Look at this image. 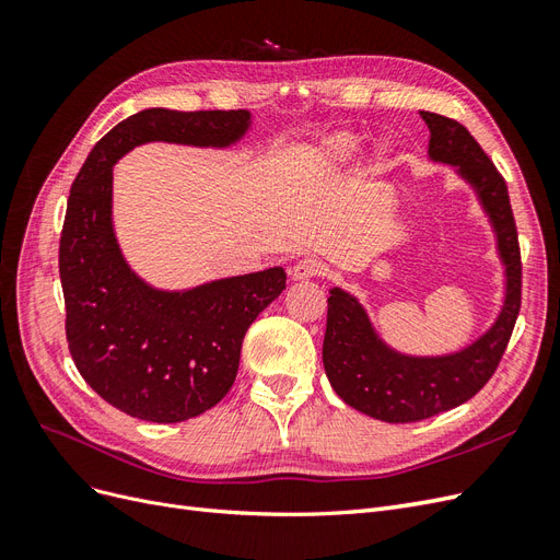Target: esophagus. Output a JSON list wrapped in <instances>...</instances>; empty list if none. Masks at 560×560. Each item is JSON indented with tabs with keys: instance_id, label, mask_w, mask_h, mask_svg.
Here are the masks:
<instances>
[{
	"instance_id": "esophagus-1",
	"label": "esophagus",
	"mask_w": 560,
	"mask_h": 560,
	"mask_svg": "<svg viewBox=\"0 0 560 560\" xmlns=\"http://www.w3.org/2000/svg\"><path fill=\"white\" fill-rule=\"evenodd\" d=\"M325 273V264L313 257H303L292 266V278L294 280H308V278H319Z\"/></svg>"
}]
</instances>
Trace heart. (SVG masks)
Masks as SVG:
<instances>
[{
	"label": "heart",
	"mask_w": 560,
	"mask_h": 560,
	"mask_svg": "<svg viewBox=\"0 0 560 560\" xmlns=\"http://www.w3.org/2000/svg\"><path fill=\"white\" fill-rule=\"evenodd\" d=\"M348 151H350V147L346 142L338 144V154H348Z\"/></svg>",
	"instance_id": "obj_1"
}]
</instances>
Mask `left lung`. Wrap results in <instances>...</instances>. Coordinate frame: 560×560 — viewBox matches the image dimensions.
Instances as JSON below:
<instances>
[{
  "instance_id": "obj_1",
  "label": "left lung",
  "mask_w": 560,
  "mask_h": 560,
  "mask_svg": "<svg viewBox=\"0 0 560 560\" xmlns=\"http://www.w3.org/2000/svg\"><path fill=\"white\" fill-rule=\"evenodd\" d=\"M420 116L430 128V159L453 165L493 222L506 266V294L495 325L465 350L409 358L385 346L358 299L334 287L322 346L327 378L348 406L385 422L425 420L477 395L495 374L521 311V249L504 177L463 124L432 112Z\"/></svg>"
}]
</instances>
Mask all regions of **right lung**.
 I'll use <instances>...</instances> for the list:
<instances>
[{"label": "right lung", "instance_id": "1", "mask_svg": "<svg viewBox=\"0 0 560 560\" xmlns=\"http://www.w3.org/2000/svg\"><path fill=\"white\" fill-rule=\"evenodd\" d=\"M247 109H144L89 154L67 198L60 282L70 354L95 393L132 418L182 422L222 401L245 331L284 290L280 266L186 292H161L128 268L112 229V165L144 142L229 147Z\"/></svg>", "mask_w": 560, "mask_h": 560}]
</instances>
